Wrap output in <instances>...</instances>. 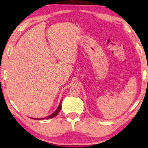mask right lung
I'll use <instances>...</instances> for the list:
<instances>
[{
    "mask_svg": "<svg viewBox=\"0 0 148 148\" xmlns=\"http://www.w3.org/2000/svg\"><path fill=\"white\" fill-rule=\"evenodd\" d=\"M62 100L60 101V104H59V106H58V108H57V110H56L55 112H54V113H52V114H50V116H46V117H45V118H42V119H36V120H42V119H51V118H53V117H54V116H56V115H57L58 114V112H60V109H61V104H62Z\"/></svg>",
    "mask_w": 148,
    "mask_h": 148,
    "instance_id": "add662e5",
    "label": "right lung"
}]
</instances>
